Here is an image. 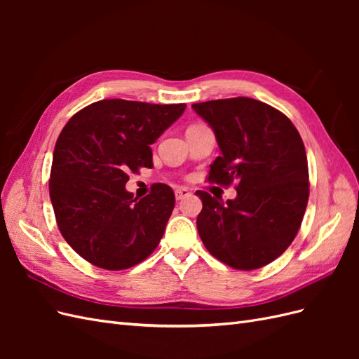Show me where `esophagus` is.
I'll return each mask as SVG.
<instances>
[{"mask_svg":"<svg viewBox=\"0 0 359 359\" xmlns=\"http://www.w3.org/2000/svg\"><path fill=\"white\" fill-rule=\"evenodd\" d=\"M190 193L191 191L187 187H180V189L175 190V198H177V201H181V199H184L186 196H189Z\"/></svg>","mask_w":359,"mask_h":359,"instance_id":"obj_1","label":"esophagus"}]
</instances>
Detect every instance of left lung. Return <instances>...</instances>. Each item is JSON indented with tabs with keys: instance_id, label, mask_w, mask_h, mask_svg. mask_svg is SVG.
<instances>
[{
	"instance_id": "1",
	"label": "left lung",
	"mask_w": 359,
	"mask_h": 359,
	"mask_svg": "<svg viewBox=\"0 0 359 359\" xmlns=\"http://www.w3.org/2000/svg\"><path fill=\"white\" fill-rule=\"evenodd\" d=\"M214 130L222 156L208 181L236 182V198L219 201L206 191L198 232L208 252L235 269L252 271L276 260L295 240L309 202L304 142L290 119L248 97L194 103Z\"/></svg>"
}]
</instances>
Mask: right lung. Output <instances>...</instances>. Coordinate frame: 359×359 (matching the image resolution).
I'll use <instances>...</instances> for the list:
<instances>
[{
	"label": "right lung",
	"instance_id": "1",
	"mask_svg": "<svg viewBox=\"0 0 359 359\" xmlns=\"http://www.w3.org/2000/svg\"><path fill=\"white\" fill-rule=\"evenodd\" d=\"M186 103L100 100L74 114L53 149L49 194L58 229L90 264L119 271L158 245L175 205L160 184L145 198L126 190L130 172L153 168L151 147Z\"/></svg>",
	"mask_w": 359,
	"mask_h": 359
}]
</instances>
